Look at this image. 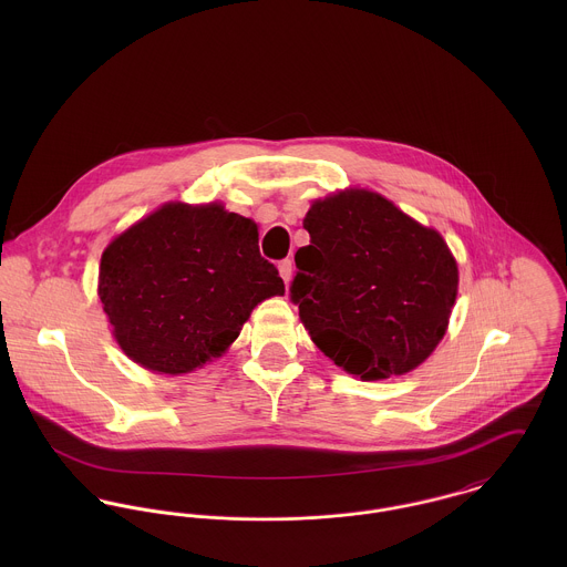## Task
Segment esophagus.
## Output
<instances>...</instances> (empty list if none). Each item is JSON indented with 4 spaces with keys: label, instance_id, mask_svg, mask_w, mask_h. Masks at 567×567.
I'll return each mask as SVG.
<instances>
[{
    "label": "esophagus",
    "instance_id": "34e87169",
    "mask_svg": "<svg viewBox=\"0 0 567 567\" xmlns=\"http://www.w3.org/2000/svg\"><path fill=\"white\" fill-rule=\"evenodd\" d=\"M279 275H281V279H284L286 284L292 279V261H290V259H281V261H279Z\"/></svg>",
    "mask_w": 567,
    "mask_h": 567
}]
</instances>
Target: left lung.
I'll return each mask as SVG.
<instances>
[{"instance_id": "1", "label": "left lung", "mask_w": 567, "mask_h": 567, "mask_svg": "<svg viewBox=\"0 0 567 567\" xmlns=\"http://www.w3.org/2000/svg\"><path fill=\"white\" fill-rule=\"evenodd\" d=\"M290 301L310 338L347 373L384 380L419 367L445 333L458 268L434 229L391 200L349 189L303 220Z\"/></svg>"}]
</instances>
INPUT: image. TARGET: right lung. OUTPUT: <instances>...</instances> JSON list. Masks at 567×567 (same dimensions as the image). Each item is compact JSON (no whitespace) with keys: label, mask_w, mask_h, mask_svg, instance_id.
<instances>
[{"label":"right lung","mask_w":567,"mask_h":567,"mask_svg":"<svg viewBox=\"0 0 567 567\" xmlns=\"http://www.w3.org/2000/svg\"><path fill=\"white\" fill-rule=\"evenodd\" d=\"M257 243V225L220 205L172 203L109 244L97 295L124 353L169 375L220 355L286 290Z\"/></svg>","instance_id":"add662e5"}]
</instances>
